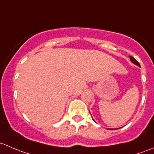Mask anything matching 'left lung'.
Returning <instances> with one entry per match:
<instances>
[{
  "label": "left lung",
  "instance_id": "left-lung-1",
  "mask_svg": "<svg viewBox=\"0 0 154 154\" xmlns=\"http://www.w3.org/2000/svg\"><path fill=\"white\" fill-rule=\"evenodd\" d=\"M130 58H131V61H132V62L134 63V64H136V65H138V66H140V64H139V63L137 61H136V60L135 59V58H134V57H132V56H130Z\"/></svg>",
  "mask_w": 154,
  "mask_h": 154
}]
</instances>
